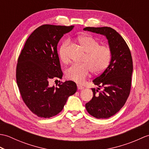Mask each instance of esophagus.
Listing matches in <instances>:
<instances>
[{
    "mask_svg": "<svg viewBox=\"0 0 149 149\" xmlns=\"http://www.w3.org/2000/svg\"><path fill=\"white\" fill-rule=\"evenodd\" d=\"M84 87L83 86H81V85H77V89L79 90H83L84 89Z\"/></svg>",
    "mask_w": 149,
    "mask_h": 149,
    "instance_id": "1",
    "label": "esophagus"
}]
</instances>
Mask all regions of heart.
<instances>
[{"label": "heart", "instance_id": "1", "mask_svg": "<svg viewBox=\"0 0 149 149\" xmlns=\"http://www.w3.org/2000/svg\"><path fill=\"white\" fill-rule=\"evenodd\" d=\"M82 48L86 52L81 65L73 64L66 69V76L70 80L83 83L90 71L94 74H100L108 66L112 53L109 47L100 45L99 42L90 36H82L78 40ZM68 41H65L59 50V56L64 63L68 61V58L66 49L68 45Z\"/></svg>", "mask_w": 149, "mask_h": 149}]
</instances>
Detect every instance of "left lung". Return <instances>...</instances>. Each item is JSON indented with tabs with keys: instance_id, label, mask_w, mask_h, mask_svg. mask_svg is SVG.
<instances>
[{
	"instance_id": "1",
	"label": "left lung",
	"mask_w": 149,
	"mask_h": 149,
	"mask_svg": "<svg viewBox=\"0 0 149 149\" xmlns=\"http://www.w3.org/2000/svg\"><path fill=\"white\" fill-rule=\"evenodd\" d=\"M84 31L105 36L108 41L112 56L109 66L93 81L99 88H91L93 96L86 104L87 111L97 118H108L118 112L130 93L133 65L131 51L123 38L108 27H87Z\"/></svg>"
}]
</instances>
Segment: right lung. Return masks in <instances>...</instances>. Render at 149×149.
<instances>
[{
	"instance_id": "1",
	"label": "right lung",
	"mask_w": 149,
	"mask_h": 149,
	"mask_svg": "<svg viewBox=\"0 0 149 149\" xmlns=\"http://www.w3.org/2000/svg\"><path fill=\"white\" fill-rule=\"evenodd\" d=\"M74 26L45 24L34 30L25 43L18 59L17 83L24 103L41 118H50L61 112L68 97L77 91L72 81L49 86L54 78L61 79L57 46L65 34Z\"/></svg>"
}]
</instances>
